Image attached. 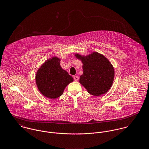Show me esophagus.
Wrapping results in <instances>:
<instances>
[{"label":"esophagus","instance_id":"1","mask_svg":"<svg viewBox=\"0 0 149 149\" xmlns=\"http://www.w3.org/2000/svg\"><path fill=\"white\" fill-rule=\"evenodd\" d=\"M74 80H75L76 82H77V81H78V80H79V77H78V76H77V75H75V76H74Z\"/></svg>","mask_w":149,"mask_h":149}]
</instances>
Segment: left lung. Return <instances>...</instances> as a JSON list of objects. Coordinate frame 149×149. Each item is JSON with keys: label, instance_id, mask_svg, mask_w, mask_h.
<instances>
[{"label": "left lung", "instance_id": "8db88e82", "mask_svg": "<svg viewBox=\"0 0 149 149\" xmlns=\"http://www.w3.org/2000/svg\"><path fill=\"white\" fill-rule=\"evenodd\" d=\"M74 56L83 63V74L79 83L90 94L98 97L106 93L114 79V68L109 59L98 52L87 55L78 53Z\"/></svg>", "mask_w": 149, "mask_h": 149}]
</instances>
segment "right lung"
<instances>
[{
    "label": "right lung",
    "mask_w": 149,
    "mask_h": 149,
    "mask_svg": "<svg viewBox=\"0 0 149 149\" xmlns=\"http://www.w3.org/2000/svg\"><path fill=\"white\" fill-rule=\"evenodd\" d=\"M61 59L54 56L38 68L35 82L40 93L46 98L56 99L61 97L67 86L72 82V77L60 65Z\"/></svg>",
    "instance_id": "add662e5"
}]
</instances>
